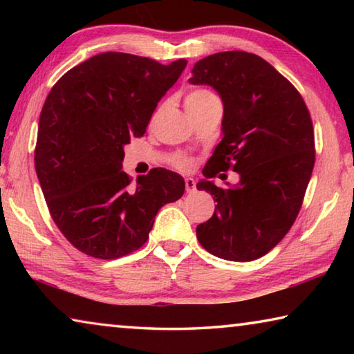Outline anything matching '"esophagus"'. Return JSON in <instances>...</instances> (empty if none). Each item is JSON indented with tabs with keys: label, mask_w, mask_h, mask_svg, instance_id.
Masks as SVG:
<instances>
[{
	"label": "esophagus",
	"mask_w": 354,
	"mask_h": 354,
	"mask_svg": "<svg viewBox=\"0 0 354 354\" xmlns=\"http://www.w3.org/2000/svg\"><path fill=\"white\" fill-rule=\"evenodd\" d=\"M185 190H187V194H194V192L196 190L194 178H185Z\"/></svg>",
	"instance_id": "obj_1"
}]
</instances>
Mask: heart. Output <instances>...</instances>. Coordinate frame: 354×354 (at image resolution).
I'll list each match as a JSON object with an SVG mask.
<instances>
[{
  "instance_id": "1",
  "label": "heart",
  "mask_w": 354,
  "mask_h": 354,
  "mask_svg": "<svg viewBox=\"0 0 354 354\" xmlns=\"http://www.w3.org/2000/svg\"><path fill=\"white\" fill-rule=\"evenodd\" d=\"M212 101H217V97H215L211 91H207V88L198 87V88H192V91L185 95L184 104H185V109H187V112H190V111L200 109V107L212 103ZM176 165L181 167V169H187L189 160L184 158L178 159Z\"/></svg>"
}]
</instances>
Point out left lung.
<instances>
[{
    "label": "left lung",
    "mask_w": 354,
    "mask_h": 354,
    "mask_svg": "<svg viewBox=\"0 0 354 354\" xmlns=\"http://www.w3.org/2000/svg\"><path fill=\"white\" fill-rule=\"evenodd\" d=\"M189 82L211 86L223 103V137L196 184L214 195L217 211L196 226V237L221 259L254 261L277 247L301 207L315 160L313 120L297 88L251 53L201 59ZM227 169L239 183L215 186L210 178Z\"/></svg>",
    "instance_id": "8db88e82"
}]
</instances>
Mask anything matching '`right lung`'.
I'll return each instance as SVG.
<instances>
[{
	"label": "right lung",
	"mask_w": 354,
	"mask_h": 354,
	"mask_svg": "<svg viewBox=\"0 0 354 354\" xmlns=\"http://www.w3.org/2000/svg\"><path fill=\"white\" fill-rule=\"evenodd\" d=\"M185 65L101 53L68 70L46 97L35 171L53 220L82 253L117 259L139 250L159 209L183 196L178 173L153 169L131 184L122 162L124 145L145 134Z\"/></svg>",
	"instance_id": "right-lung-1"
}]
</instances>
